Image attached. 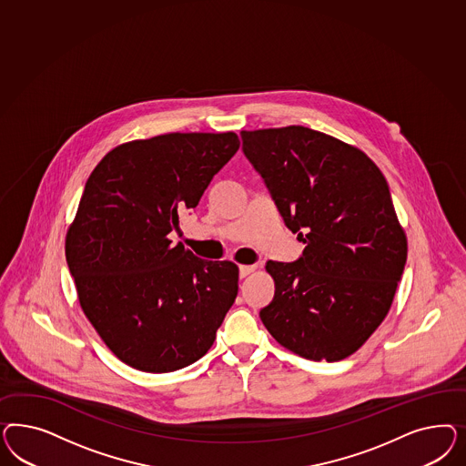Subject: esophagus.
Segmentation results:
<instances>
[{
  "label": "esophagus",
  "mask_w": 466,
  "mask_h": 466,
  "mask_svg": "<svg viewBox=\"0 0 466 466\" xmlns=\"http://www.w3.org/2000/svg\"><path fill=\"white\" fill-rule=\"evenodd\" d=\"M254 269H256V267H253V265H240V267H239L240 279H244V277H248V275H249V273H253Z\"/></svg>",
  "instance_id": "1"
}]
</instances>
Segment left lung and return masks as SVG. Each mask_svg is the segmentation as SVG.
I'll return each mask as SVG.
<instances>
[{
  "instance_id": "left-lung-1",
  "label": "left lung",
  "mask_w": 466,
  "mask_h": 466,
  "mask_svg": "<svg viewBox=\"0 0 466 466\" xmlns=\"http://www.w3.org/2000/svg\"><path fill=\"white\" fill-rule=\"evenodd\" d=\"M240 138L285 226L306 244L297 261L267 263L275 297L259 318L290 352L341 360L381 325L407 263L388 183L364 152L310 127Z\"/></svg>"
}]
</instances>
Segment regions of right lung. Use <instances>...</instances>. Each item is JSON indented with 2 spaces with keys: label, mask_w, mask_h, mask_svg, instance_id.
<instances>
[{
  "label": "right lung",
  "mask_w": 466,
  "mask_h": 466,
  "mask_svg": "<svg viewBox=\"0 0 466 466\" xmlns=\"http://www.w3.org/2000/svg\"><path fill=\"white\" fill-rule=\"evenodd\" d=\"M238 150L232 131L167 133L116 147L86 179L66 261L85 316L127 366L172 372L210 350L239 268L169 234Z\"/></svg>",
  "instance_id": "obj_1"
}]
</instances>
